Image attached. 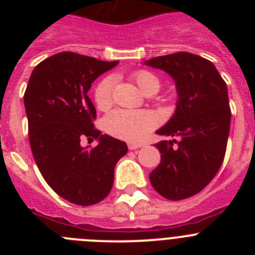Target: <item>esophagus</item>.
Listing matches in <instances>:
<instances>
[{
  "label": "esophagus",
  "instance_id": "1",
  "mask_svg": "<svg viewBox=\"0 0 255 255\" xmlns=\"http://www.w3.org/2000/svg\"><path fill=\"white\" fill-rule=\"evenodd\" d=\"M128 147H129L130 150H135V149H139V148L143 147V144L141 143H129L128 144Z\"/></svg>",
  "mask_w": 255,
  "mask_h": 255
}]
</instances>
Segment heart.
I'll return each instance as SVG.
<instances>
[{"instance_id":"heart-1","label":"heart","mask_w":255,"mask_h":255,"mask_svg":"<svg viewBox=\"0 0 255 255\" xmlns=\"http://www.w3.org/2000/svg\"><path fill=\"white\" fill-rule=\"evenodd\" d=\"M132 79L144 94H154L159 89V80L149 71L139 70L132 74ZM112 85L114 79L106 78L97 85L94 101L97 107L105 111L112 105ZM155 116L149 111H129L115 110L105 119V128L108 134L119 139L138 141L143 139L155 126Z\"/></svg>"}]
</instances>
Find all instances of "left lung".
Masks as SVG:
<instances>
[{
	"label": "left lung",
	"mask_w": 255,
	"mask_h": 255,
	"mask_svg": "<svg viewBox=\"0 0 255 255\" xmlns=\"http://www.w3.org/2000/svg\"><path fill=\"white\" fill-rule=\"evenodd\" d=\"M144 65L163 70L175 82V114L155 134L161 163L149 175L162 197L181 200L208 185L224 162L231 111L227 85L211 61L179 52L150 58Z\"/></svg>",
	"instance_id": "8db88e82"
}]
</instances>
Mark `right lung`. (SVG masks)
Returning <instances> with one entry per match:
<instances>
[{
	"mask_svg": "<svg viewBox=\"0 0 255 255\" xmlns=\"http://www.w3.org/2000/svg\"><path fill=\"white\" fill-rule=\"evenodd\" d=\"M117 64L60 52L35 66L24 94L35 163L47 184L78 206L107 197L115 166L128 153L125 141L94 129L96 108L88 97L92 83ZM84 137L97 138L99 145L82 147Z\"/></svg>",
	"mask_w": 255,
	"mask_h": 255,
	"instance_id": "add662e5",
	"label": "right lung"
}]
</instances>
